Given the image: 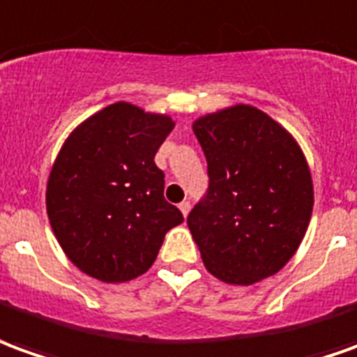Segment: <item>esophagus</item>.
Listing matches in <instances>:
<instances>
[{
    "mask_svg": "<svg viewBox=\"0 0 357 357\" xmlns=\"http://www.w3.org/2000/svg\"><path fill=\"white\" fill-rule=\"evenodd\" d=\"M178 209H181V213H183L184 217H188V213H190V202H183V204H178Z\"/></svg>",
    "mask_w": 357,
    "mask_h": 357,
    "instance_id": "obj_1",
    "label": "esophagus"
}]
</instances>
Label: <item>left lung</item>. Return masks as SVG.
Masks as SVG:
<instances>
[{
	"mask_svg": "<svg viewBox=\"0 0 357 357\" xmlns=\"http://www.w3.org/2000/svg\"><path fill=\"white\" fill-rule=\"evenodd\" d=\"M207 159L209 190L188 215L206 269L250 287L296 254L313 211L310 165L296 138L248 103L192 123Z\"/></svg>",
	"mask_w": 357,
	"mask_h": 357,
	"instance_id": "left-lung-1",
	"label": "left lung"
}]
</instances>
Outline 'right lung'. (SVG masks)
<instances>
[{"label": "right lung", "instance_id": "1", "mask_svg": "<svg viewBox=\"0 0 357 357\" xmlns=\"http://www.w3.org/2000/svg\"><path fill=\"white\" fill-rule=\"evenodd\" d=\"M174 121L128 102L84 119L67 136L45 186L55 238L75 267L102 282L150 269L165 234L184 221L163 198L155 153Z\"/></svg>", "mask_w": 357, "mask_h": 357}]
</instances>
